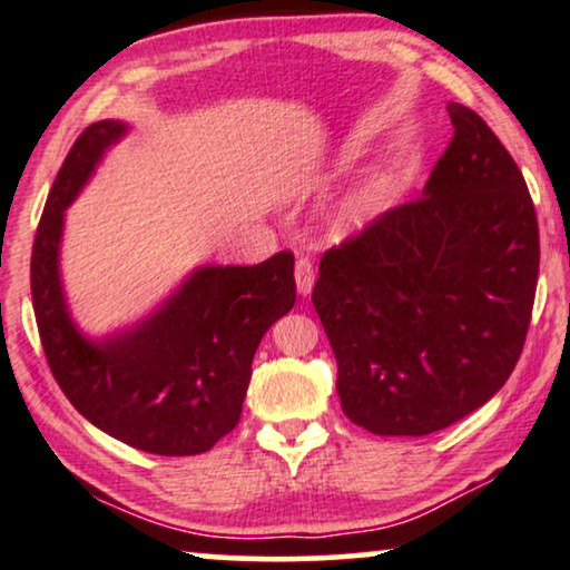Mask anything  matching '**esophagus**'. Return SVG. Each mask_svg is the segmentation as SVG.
I'll return each instance as SVG.
<instances>
[{
	"label": "esophagus",
	"mask_w": 570,
	"mask_h": 570,
	"mask_svg": "<svg viewBox=\"0 0 570 570\" xmlns=\"http://www.w3.org/2000/svg\"><path fill=\"white\" fill-rule=\"evenodd\" d=\"M314 279H316V272H314L312 258H308V256L295 258V285H298V293L301 295L312 293Z\"/></svg>",
	"instance_id": "1"
}]
</instances>
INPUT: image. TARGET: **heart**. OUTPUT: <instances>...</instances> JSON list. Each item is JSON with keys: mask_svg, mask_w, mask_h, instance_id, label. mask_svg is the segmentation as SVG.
I'll return each mask as SVG.
<instances>
[{"mask_svg": "<svg viewBox=\"0 0 570 570\" xmlns=\"http://www.w3.org/2000/svg\"><path fill=\"white\" fill-rule=\"evenodd\" d=\"M382 212V190L376 183H364L356 190H351V196L345 198L343 206H340V219L343 225L361 227L366 222H372L376 214Z\"/></svg>", "mask_w": 570, "mask_h": 570, "instance_id": "heart-1", "label": "heart"}]
</instances>
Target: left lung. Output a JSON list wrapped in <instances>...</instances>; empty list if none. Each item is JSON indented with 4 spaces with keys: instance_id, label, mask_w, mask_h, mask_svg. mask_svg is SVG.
Wrapping results in <instances>:
<instances>
[{
    "instance_id": "left-lung-1",
    "label": "left lung",
    "mask_w": 570,
    "mask_h": 570,
    "mask_svg": "<svg viewBox=\"0 0 570 570\" xmlns=\"http://www.w3.org/2000/svg\"><path fill=\"white\" fill-rule=\"evenodd\" d=\"M424 196L324 250L312 301L353 424L421 438L484 405L519 364L534 308L539 227L527 180L474 109Z\"/></svg>"
}]
</instances>
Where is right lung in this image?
I'll use <instances>...</instances> for the list:
<instances>
[{"mask_svg":"<svg viewBox=\"0 0 570 570\" xmlns=\"http://www.w3.org/2000/svg\"><path fill=\"white\" fill-rule=\"evenodd\" d=\"M125 130L117 120L88 125L59 167L31 254L36 324L51 374L80 416L146 453H206L238 426L258 343L293 308V254L202 267L132 330L99 343L80 335L59 283L65 209Z\"/></svg>","mask_w":570,"mask_h":570,"instance_id":"add662e5","label":"right lung"}]
</instances>
